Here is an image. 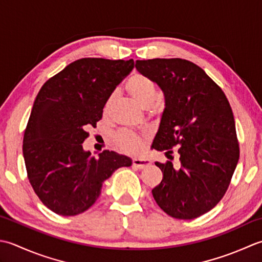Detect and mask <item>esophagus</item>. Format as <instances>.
<instances>
[{"label":"esophagus","instance_id":"esophagus-1","mask_svg":"<svg viewBox=\"0 0 262 262\" xmlns=\"http://www.w3.org/2000/svg\"><path fill=\"white\" fill-rule=\"evenodd\" d=\"M148 165H150V161L147 158H135L133 159V167H136L138 169H142L145 168Z\"/></svg>","mask_w":262,"mask_h":262}]
</instances>
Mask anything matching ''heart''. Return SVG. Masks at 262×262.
<instances>
[{
	"mask_svg": "<svg viewBox=\"0 0 262 262\" xmlns=\"http://www.w3.org/2000/svg\"><path fill=\"white\" fill-rule=\"evenodd\" d=\"M125 87L132 97L146 108L151 107L157 98L156 84L150 78L143 76V74H133L132 77L127 79ZM117 95H119L117 92L111 93L107 99H106L103 108L105 115L111 114L116 103ZM115 142L122 151L127 154H138L142 149V137L132 131L125 130L119 132L115 137Z\"/></svg>",
	"mask_w": 262,
	"mask_h": 262,
	"instance_id": "1",
	"label": "heart"
}]
</instances>
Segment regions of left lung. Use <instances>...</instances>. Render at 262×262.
Wrapping results in <instances>:
<instances>
[{"instance_id": "left-lung-1", "label": "left lung", "mask_w": 262, "mask_h": 262, "mask_svg": "<svg viewBox=\"0 0 262 262\" xmlns=\"http://www.w3.org/2000/svg\"><path fill=\"white\" fill-rule=\"evenodd\" d=\"M136 69L162 89L165 108L152 148L178 146L181 167L156 162L163 180L157 205L174 218L193 220L225 194L239 158L234 115L223 90L201 68L182 58L137 61Z\"/></svg>"}]
</instances>
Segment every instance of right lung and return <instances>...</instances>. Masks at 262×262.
<instances>
[{"instance_id":"add662e5","label":"right lung","mask_w":262,"mask_h":262,"mask_svg":"<svg viewBox=\"0 0 262 262\" xmlns=\"http://www.w3.org/2000/svg\"><path fill=\"white\" fill-rule=\"evenodd\" d=\"M135 68V61L80 58L42 84L27 124L23 152L28 180L49 209L62 216L86 211L101 185L132 159L104 150L98 157L83 149L111 93Z\"/></svg>"}]
</instances>
